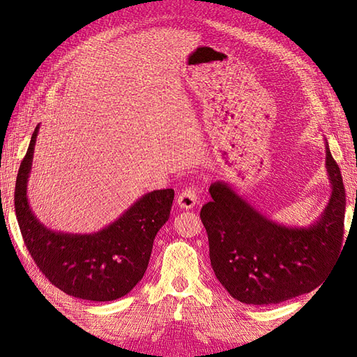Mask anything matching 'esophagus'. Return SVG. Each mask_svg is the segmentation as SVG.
<instances>
[{"mask_svg": "<svg viewBox=\"0 0 357 357\" xmlns=\"http://www.w3.org/2000/svg\"><path fill=\"white\" fill-rule=\"evenodd\" d=\"M196 204H198V192H196V188L192 187H187L185 190L181 192L178 195V206L184 210L188 208H193Z\"/></svg>", "mask_w": 357, "mask_h": 357, "instance_id": "esophagus-1", "label": "esophagus"}]
</instances>
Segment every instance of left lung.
<instances>
[{"mask_svg":"<svg viewBox=\"0 0 357 357\" xmlns=\"http://www.w3.org/2000/svg\"><path fill=\"white\" fill-rule=\"evenodd\" d=\"M325 151L331 195L321 218L308 227L273 222L227 183L210 185L211 201L202 206L201 221L211 267L234 299L279 304L321 285L342 247L347 206L342 174L328 144Z\"/></svg>","mask_w":357,"mask_h":357,"instance_id":"obj_1","label":"left lung"}]
</instances>
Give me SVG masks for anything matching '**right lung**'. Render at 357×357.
<instances>
[{"mask_svg":"<svg viewBox=\"0 0 357 357\" xmlns=\"http://www.w3.org/2000/svg\"><path fill=\"white\" fill-rule=\"evenodd\" d=\"M38 130L21 161L15 185V213L36 267L59 290L73 298L107 302L123 298L142 279L159 229L169 221L172 188L153 190L136 201L115 222L90 234L53 231L33 215L27 181Z\"/></svg>","mask_w":357,"mask_h":357,"instance_id":"add662e5","label":"right lung"}]
</instances>
